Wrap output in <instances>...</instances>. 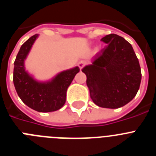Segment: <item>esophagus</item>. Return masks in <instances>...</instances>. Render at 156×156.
Returning <instances> with one entry per match:
<instances>
[{
    "instance_id": "obj_1",
    "label": "esophagus",
    "mask_w": 156,
    "mask_h": 156,
    "mask_svg": "<svg viewBox=\"0 0 156 156\" xmlns=\"http://www.w3.org/2000/svg\"><path fill=\"white\" fill-rule=\"evenodd\" d=\"M85 65H86V62L84 61H80L79 63H78V66H79V68L80 69H82L84 67Z\"/></svg>"
}]
</instances>
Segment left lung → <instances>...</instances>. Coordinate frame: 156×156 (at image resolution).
Masks as SVG:
<instances>
[{
	"instance_id": "obj_1",
	"label": "left lung",
	"mask_w": 156,
	"mask_h": 156,
	"mask_svg": "<svg viewBox=\"0 0 156 156\" xmlns=\"http://www.w3.org/2000/svg\"><path fill=\"white\" fill-rule=\"evenodd\" d=\"M107 44L95 55L92 65L82 69L90 98L99 107L118 108L136 96L141 80L140 64L131 44L116 34L101 40Z\"/></svg>"
}]
</instances>
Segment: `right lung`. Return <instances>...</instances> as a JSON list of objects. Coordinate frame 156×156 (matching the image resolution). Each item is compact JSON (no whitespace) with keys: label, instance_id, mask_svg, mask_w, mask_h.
I'll list each match as a JSON object with an SVG mask.
<instances>
[{"label":"right lung","instance_id":"right-lung-1","mask_svg":"<svg viewBox=\"0 0 156 156\" xmlns=\"http://www.w3.org/2000/svg\"><path fill=\"white\" fill-rule=\"evenodd\" d=\"M37 36H32L20 48L14 62L13 82L16 92L24 104L37 112H49L60 109L64 105L67 88L80 69L75 67L62 72L50 82L34 80L25 71L24 60Z\"/></svg>","mask_w":156,"mask_h":156}]
</instances>
